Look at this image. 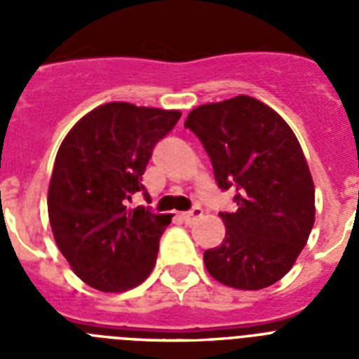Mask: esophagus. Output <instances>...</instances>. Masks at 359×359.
Returning a JSON list of instances; mask_svg holds the SVG:
<instances>
[{
    "instance_id": "1",
    "label": "esophagus",
    "mask_w": 359,
    "mask_h": 359,
    "mask_svg": "<svg viewBox=\"0 0 359 359\" xmlns=\"http://www.w3.org/2000/svg\"><path fill=\"white\" fill-rule=\"evenodd\" d=\"M201 214H203L201 208H199V207H194V208H192V210L183 212V214H182V219H183V221H185L187 224H190V223H194L196 219L201 217Z\"/></svg>"
}]
</instances>
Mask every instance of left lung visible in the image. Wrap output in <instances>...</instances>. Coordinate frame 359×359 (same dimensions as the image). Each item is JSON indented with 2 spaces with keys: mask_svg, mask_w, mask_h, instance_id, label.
<instances>
[{
  "mask_svg": "<svg viewBox=\"0 0 359 359\" xmlns=\"http://www.w3.org/2000/svg\"><path fill=\"white\" fill-rule=\"evenodd\" d=\"M185 128L233 189L236 212H219L223 243L205 252L208 273L236 290H262L293 268L315 224V185L297 136L271 107L239 95L190 111Z\"/></svg>",
  "mask_w": 359,
  "mask_h": 359,
  "instance_id": "8db88e82",
  "label": "left lung"
}]
</instances>
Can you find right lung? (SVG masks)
<instances>
[{
	"label": "right lung",
	"instance_id": "right-lung-1",
	"mask_svg": "<svg viewBox=\"0 0 359 359\" xmlns=\"http://www.w3.org/2000/svg\"><path fill=\"white\" fill-rule=\"evenodd\" d=\"M180 111L98 106L66 135L53 163L48 215L55 243L81 280L106 293L131 290L151 275L172 215L129 210L142 192L152 149L177 123Z\"/></svg>",
	"mask_w": 359,
	"mask_h": 359
}]
</instances>
